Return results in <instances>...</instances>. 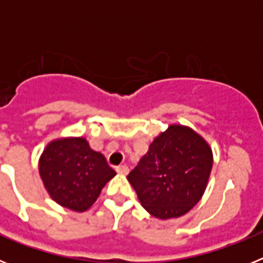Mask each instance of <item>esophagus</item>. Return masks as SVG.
Wrapping results in <instances>:
<instances>
[{
	"instance_id": "obj_1",
	"label": "esophagus",
	"mask_w": 263,
	"mask_h": 263,
	"mask_svg": "<svg viewBox=\"0 0 263 263\" xmlns=\"http://www.w3.org/2000/svg\"><path fill=\"white\" fill-rule=\"evenodd\" d=\"M116 171H117L118 174H121V175H126V174L129 173V167L125 166V164H122V166H117L116 167Z\"/></svg>"
}]
</instances>
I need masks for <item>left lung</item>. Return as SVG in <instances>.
Instances as JSON below:
<instances>
[{"label":"left lung","mask_w":263,"mask_h":263,"mask_svg":"<svg viewBox=\"0 0 263 263\" xmlns=\"http://www.w3.org/2000/svg\"><path fill=\"white\" fill-rule=\"evenodd\" d=\"M212 164V150L203 137L187 126L170 125L148 146L127 180L141 205L154 217L167 220L196 205Z\"/></svg>","instance_id":"left-lung-1"}]
</instances>
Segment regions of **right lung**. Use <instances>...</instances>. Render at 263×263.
Returning <instances> with one entry per match:
<instances>
[{
  "label": "right lung",
  "instance_id": "right-lung-1",
  "mask_svg": "<svg viewBox=\"0 0 263 263\" xmlns=\"http://www.w3.org/2000/svg\"><path fill=\"white\" fill-rule=\"evenodd\" d=\"M39 174L53 201L84 212L97 200L116 171L101 153L89 147L87 139L78 137L48 143L39 159Z\"/></svg>",
  "mask_w": 263,
  "mask_h": 263
}]
</instances>
